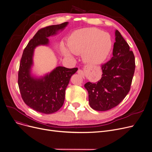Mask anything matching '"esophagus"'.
Wrapping results in <instances>:
<instances>
[{"label": "esophagus", "instance_id": "obj_1", "mask_svg": "<svg viewBox=\"0 0 152 152\" xmlns=\"http://www.w3.org/2000/svg\"><path fill=\"white\" fill-rule=\"evenodd\" d=\"M77 73H78V75H80V76H82V77H84V73H83V70H80V69H79V70H78V71H77Z\"/></svg>", "mask_w": 152, "mask_h": 152}]
</instances>
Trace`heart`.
I'll list each match as a JSON object with an SVG mask.
<instances>
[{
  "instance_id": "obj_1",
  "label": "heart",
  "mask_w": 152,
  "mask_h": 152,
  "mask_svg": "<svg viewBox=\"0 0 152 152\" xmlns=\"http://www.w3.org/2000/svg\"><path fill=\"white\" fill-rule=\"evenodd\" d=\"M110 35L99 29L90 28L78 29L70 35L67 46L62 48L65 56L70 58L72 53L82 54L83 61L90 65L99 64L109 56L112 48Z\"/></svg>"
}]
</instances>
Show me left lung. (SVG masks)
I'll list each match as a JSON object with an SVG mask.
<instances>
[{
	"mask_svg": "<svg viewBox=\"0 0 152 152\" xmlns=\"http://www.w3.org/2000/svg\"><path fill=\"white\" fill-rule=\"evenodd\" d=\"M113 57L102 66V78L96 83L87 82L89 104L97 111H106L118 105L130 90L135 70V58L128 43L115 31Z\"/></svg>",
	"mask_w": 152,
	"mask_h": 152,
	"instance_id": "1",
	"label": "left lung"
}]
</instances>
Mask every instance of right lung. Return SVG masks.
I'll return each instance as SVG.
<instances>
[{
	"mask_svg": "<svg viewBox=\"0 0 152 152\" xmlns=\"http://www.w3.org/2000/svg\"><path fill=\"white\" fill-rule=\"evenodd\" d=\"M68 23L52 25L38 31L24 48L21 59L18 83L22 99L29 107L42 113H55L62 106L70 78L78 69L58 66L43 77H35L31 74L34 51L37 46L48 45V37L63 30Z\"/></svg>",
	"mask_w": 152,
	"mask_h": 152,
	"instance_id": "1",
	"label": "right lung"
}]
</instances>
